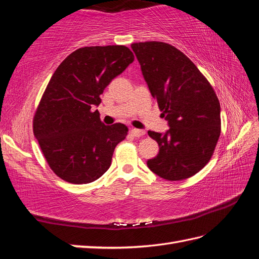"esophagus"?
<instances>
[{"label": "esophagus", "instance_id": "34e87169", "mask_svg": "<svg viewBox=\"0 0 259 259\" xmlns=\"http://www.w3.org/2000/svg\"><path fill=\"white\" fill-rule=\"evenodd\" d=\"M131 133H132V135L133 136H135V137H141V136H143L145 134V132L143 131V130H139V128H133L131 131Z\"/></svg>", "mask_w": 259, "mask_h": 259}]
</instances>
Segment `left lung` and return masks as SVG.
<instances>
[{"mask_svg":"<svg viewBox=\"0 0 259 259\" xmlns=\"http://www.w3.org/2000/svg\"><path fill=\"white\" fill-rule=\"evenodd\" d=\"M159 111L168 122L165 134L148 131L157 156L147 160L153 173L167 181L194 176L209 162L221 135V104L196 65L164 42L131 45Z\"/></svg>","mask_w":259,"mask_h":259,"instance_id":"8db88e82","label":"left lung"}]
</instances>
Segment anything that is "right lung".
Returning a JSON list of instances; mask_svg holds the SVG:
<instances>
[{"mask_svg":"<svg viewBox=\"0 0 259 259\" xmlns=\"http://www.w3.org/2000/svg\"><path fill=\"white\" fill-rule=\"evenodd\" d=\"M134 55L124 45L81 48L56 68L33 117V133L54 173L89 184L110 168L114 149L127 135L122 123L101 122V97Z\"/></svg>","mask_w":259,"mask_h":259,"instance_id":"right-lung-1","label":"right lung"}]
</instances>
